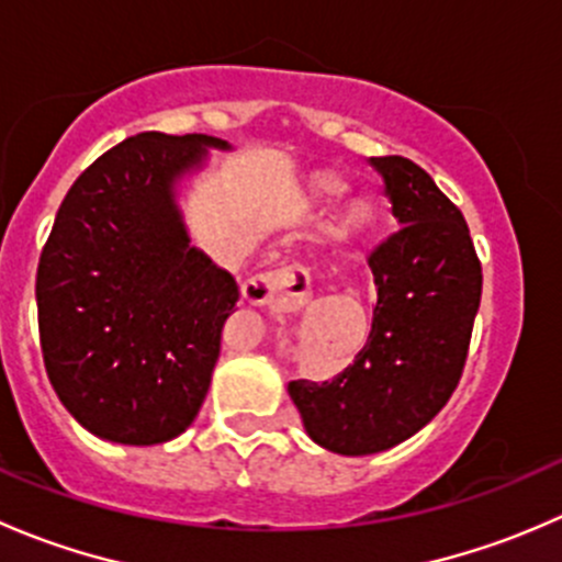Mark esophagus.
Listing matches in <instances>:
<instances>
[{"label":"esophagus","mask_w":562,"mask_h":562,"mask_svg":"<svg viewBox=\"0 0 562 562\" xmlns=\"http://www.w3.org/2000/svg\"><path fill=\"white\" fill-rule=\"evenodd\" d=\"M245 299L252 304H271L277 310H299L313 296V277L302 263L274 266L269 271L249 277L241 285Z\"/></svg>","instance_id":"1"}]
</instances>
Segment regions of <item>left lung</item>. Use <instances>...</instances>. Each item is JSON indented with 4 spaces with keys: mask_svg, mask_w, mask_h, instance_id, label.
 <instances>
[{
    "mask_svg": "<svg viewBox=\"0 0 562 562\" xmlns=\"http://www.w3.org/2000/svg\"><path fill=\"white\" fill-rule=\"evenodd\" d=\"M400 228L367 255L378 302L353 364L331 381H291L323 449L364 457L427 427L454 394L481 304V260L462 212L400 155L370 157Z\"/></svg>",
    "mask_w": 562,
    "mask_h": 562,
    "instance_id": "left-lung-1",
    "label": "left lung"
}]
</instances>
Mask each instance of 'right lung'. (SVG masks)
Instances as JSON below:
<instances>
[{"mask_svg": "<svg viewBox=\"0 0 562 562\" xmlns=\"http://www.w3.org/2000/svg\"><path fill=\"white\" fill-rule=\"evenodd\" d=\"M212 135L140 133L67 190L37 263L45 372L98 438L166 443L206 400L239 285L190 247L173 184Z\"/></svg>", "mask_w": 562, "mask_h": 562, "instance_id": "1", "label": "right lung"}]
</instances>
